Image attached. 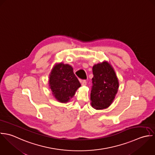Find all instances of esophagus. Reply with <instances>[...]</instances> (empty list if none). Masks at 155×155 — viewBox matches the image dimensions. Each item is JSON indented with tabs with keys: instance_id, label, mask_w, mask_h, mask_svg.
Listing matches in <instances>:
<instances>
[{
	"instance_id": "obj_1",
	"label": "esophagus",
	"mask_w": 155,
	"mask_h": 155,
	"mask_svg": "<svg viewBox=\"0 0 155 155\" xmlns=\"http://www.w3.org/2000/svg\"><path fill=\"white\" fill-rule=\"evenodd\" d=\"M80 83L82 86H86L87 84V82L86 80H80Z\"/></svg>"
}]
</instances>
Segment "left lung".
I'll return each instance as SVG.
<instances>
[{"instance_id": "left-lung-1", "label": "left lung", "mask_w": 155, "mask_h": 155, "mask_svg": "<svg viewBox=\"0 0 155 155\" xmlns=\"http://www.w3.org/2000/svg\"><path fill=\"white\" fill-rule=\"evenodd\" d=\"M92 69L91 105L96 110H103L113 103L119 89V80L113 66L107 61L95 64Z\"/></svg>"}]
</instances>
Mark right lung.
<instances>
[{
  "instance_id": "1",
  "label": "right lung",
  "mask_w": 155,
  "mask_h": 155,
  "mask_svg": "<svg viewBox=\"0 0 155 155\" xmlns=\"http://www.w3.org/2000/svg\"><path fill=\"white\" fill-rule=\"evenodd\" d=\"M49 86L53 96L61 103H67L81 84L72 67L63 63H56L49 75Z\"/></svg>"
}]
</instances>
